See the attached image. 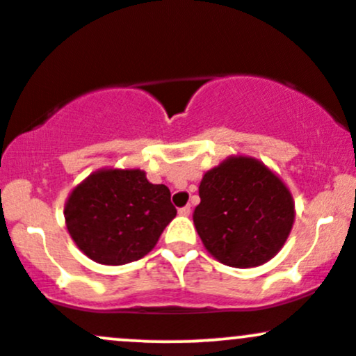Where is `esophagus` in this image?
<instances>
[{
  "label": "esophagus",
  "instance_id": "34e87169",
  "mask_svg": "<svg viewBox=\"0 0 356 356\" xmlns=\"http://www.w3.org/2000/svg\"><path fill=\"white\" fill-rule=\"evenodd\" d=\"M190 205H185V207H181V209H178V213L179 216H183V217H186V216H190Z\"/></svg>",
  "mask_w": 356,
  "mask_h": 356
}]
</instances>
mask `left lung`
Listing matches in <instances>:
<instances>
[{
    "label": "left lung",
    "instance_id": "1",
    "mask_svg": "<svg viewBox=\"0 0 356 356\" xmlns=\"http://www.w3.org/2000/svg\"><path fill=\"white\" fill-rule=\"evenodd\" d=\"M193 224L216 259L253 268L273 258L292 231L296 210L285 183L261 161L231 156L198 186Z\"/></svg>",
    "mask_w": 356,
    "mask_h": 356
}]
</instances>
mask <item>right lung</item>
I'll return each mask as SVG.
<instances>
[{"mask_svg":"<svg viewBox=\"0 0 356 356\" xmlns=\"http://www.w3.org/2000/svg\"><path fill=\"white\" fill-rule=\"evenodd\" d=\"M177 216L166 185L140 170H100L72 190L64 207L76 246L102 265H125L146 256Z\"/></svg>","mask_w":356,"mask_h":356,"instance_id":"obj_1","label":"right lung"}]
</instances>
